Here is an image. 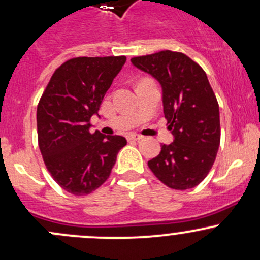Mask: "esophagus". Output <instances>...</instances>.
<instances>
[{"instance_id":"34e87169","label":"esophagus","mask_w":260,"mask_h":260,"mask_svg":"<svg viewBox=\"0 0 260 260\" xmlns=\"http://www.w3.org/2000/svg\"><path fill=\"white\" fill-rule=\"evenodd\" d=\"M128 139H132V141H141V139H143V136L137 135V133H131V135L128 136Z\"/></svg>"}]
</instances>
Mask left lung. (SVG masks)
I'll list each match as a JSON object with an SVG mask.
<instances>
[{
  "label": "left lung",
  "instance_id": "8db88e82",
  "mask_svg": "<svg viewBox=\"0 0 260 260\" xmlns=\"http://www.w3.org/2000/svg\"><path fill=\"white\" fill-rule=\"evenodd\" d=\"M131 61L160 84L162 111L174 137L148 167L170 189H192L212 168L221 139L219 108L206 73L189 56L172 50Z\"/></svg>",
  "mask_w": 260,
  "mask_h": 260
}]
</instances>
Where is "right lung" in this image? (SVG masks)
I'll return each mask as SVG.
<instances>
[{"label": "right lung", "instance_id": "obj_1", "mask_svg": "<svg viewBox=\"0 0 260 260\" xmlns=\"http://www.w3.org/2000/svg\"><path fill=\"white\" fill-rule=\"evenodd\" d=\"M125 62V56L65 61L55 70L37 108L39 149L50 175L68 192L84 196L110 176L122 136L91 133L90 119Z\"/></svg>", "mask_w": 260, "mask_h": 260}]
</instances>
